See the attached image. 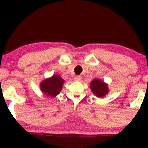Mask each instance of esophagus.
<instances>
[{"label":"esophagus","instance_id":"esophagus-1","mask_svg":"<svg viewBox=\"0 0 148 148\" xmlns=\"http://www.w3.org/2000/svg\"><path fill=\"white\" fill-rule=\"evenodd\" d=\"M81 79H82V77L80 75H77L75 77V80L76 82H79Z\"/></svg>","mask_w":148,"mask_h":148}]
</instances>
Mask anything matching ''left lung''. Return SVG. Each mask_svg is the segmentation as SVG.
I'll list each match as a JSON object with an SVG mask.
<instances>
[{"instance_id": "1", "label": "left lung", "mask_w": 148, "mask_h": 148, "mask_svg": "<svg viewBox=\"0 0 148 148\" xmlns=\"http://www.w3.org/2000/svg\"><path fill=\"white\" fill-rule=\"evenodd\" d=\"M90 88L93 94L98 98L104 97L108 93V88L107 84L99 79H94L91 82Z\"/></svg>"}]
</instances>
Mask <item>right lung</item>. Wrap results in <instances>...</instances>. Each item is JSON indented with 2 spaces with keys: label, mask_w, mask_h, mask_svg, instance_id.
I'll use <instances>...</instances> for the list:
<instances>
[{
  "label": "right lung",
  "mask_w": 148,
  "mask_h": 148,
  "mask_svg": "<svg viewBox=\"0 0 148 148\" xmlns=\"http://www.w3.org/2000/svg\"><path fill=\"white\" fill-rule=\"evenodd\" d=\"M64 81L58 75H54L50 78L46 79L40 84L42 92L46 96L55 97L62 90Z\"/></svg>",
  "instance_id": "right-lung-1"
}]
</instances>
